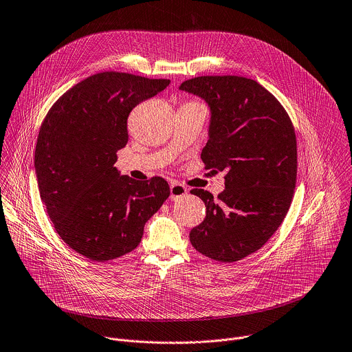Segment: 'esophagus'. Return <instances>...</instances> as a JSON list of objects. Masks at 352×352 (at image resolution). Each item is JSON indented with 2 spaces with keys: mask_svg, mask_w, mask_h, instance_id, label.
Wrapping results in <instances>:
<instances>
[{
  "mask_svg": "<svg viewBox=\"0 0 352 352\" xmlns=\"http://www.w3.org/2000/svg\"><path fill=\"white\" fill-rule=\"evenodd\" d=\"M186 193H188V189L182 184H179L177 181L171 182V185H170V200L171 201L178 200L179 197L185 196Z\"/></svg>",
  "mask_w": 352,
  "mask_h": 352,
  "instance_id": "1",
  "label": "esophagus"
}]
</instances>
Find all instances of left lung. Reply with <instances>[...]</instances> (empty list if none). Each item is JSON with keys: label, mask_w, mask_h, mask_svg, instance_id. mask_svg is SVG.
Segmentation results:
<instances>
[{"label": "left lung", "mask_w": 352, "mask_h": 352, "mask_svg": "<svg viewBox=\"0 0 352 352\" xmlns=\"http://www.w3.org/2000/svg\"><path fill=\"white\" fill-rule=\"evenodd\" d=\"M181 90L210 108L207 170L225 171L218 199L193 189L206 204L204 221L190 230L192 245L218 262H237L262 248L283 223L298 171L296 135L278 100L254 79L225 75L185 80Z\"/></svg>", "instance_id": "obj_1"}]
</instances>
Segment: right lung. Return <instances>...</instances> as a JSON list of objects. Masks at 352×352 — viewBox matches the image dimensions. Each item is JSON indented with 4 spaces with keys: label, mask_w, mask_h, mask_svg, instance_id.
I'll list each match as a JSON object with an SVG mask.
<instances>
[{
    "label": "right lung",
    "mask_w": 352,
    "mask_h": 352,
    "mask_svg": "<svg viewBox=\"0 0 352 352\" xmlns=\"http://www.w3.org/2000/svg\"><path fill=\"white\" fill-rule=\"evenodd\" d=\"M168 85L126 72L91 75L53 104L39 129L34 168L41 200L61 240L90 261L131 252L170 196L163 178L135 181L113 166L129 140L131 109Z\"/></svg>",
    "instance_id": "obj_1"
}]
</instances>
